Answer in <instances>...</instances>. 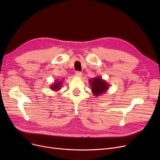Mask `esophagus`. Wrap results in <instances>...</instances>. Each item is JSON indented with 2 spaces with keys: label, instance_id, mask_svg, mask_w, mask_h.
<instances>
[{
  "label": "esophagus",
  "instance_id": "esophagus-1",
  "mask_svg": "<svg viewBox=\"0 0 160 160\" xmlns=\"http://www.w3.org/2000/svg\"><path fill=\"white\" fill-rule=\"evenodd\" d=\"M75 74L77 76V77H81L82 76V72H80V71H76V72H75Z\"/></svg>",
  "mask_w": 160,
  "mask_h": 160
}]
</instances>
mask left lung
I'll use <instances>...</instances> for the list:
<instances>
[{
    "mask_svg": "<svg viewBox=\"0 0 160 160\" xmlns=\"http://www.w3.org/2000/svg\"><path fill=\"white\" fill-rule=\"evenodd\" d=\"M91 86V90L93 91L95 96H98L102 94L108 89V84L106 82L102 80V78H95L93 80H90Z\"/></svg>",
    "mask_w": 160,
    "mask_h": 160,
    "instance_id": "8db88e82",
    "label": "left lung"
}]
</instances>
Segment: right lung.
<instances>
[{
  "instance_id": "right-lung-1",
  "label": "right lung",
  "mask_w": 160,
  "mask_h": 160,
  "mask_svg": "<svg viewBox=\"0 0 160 160\" xmlns=\"http://www.w3.org/2000/svg\"><path fill=\"white\" fill-rule=\"evenodd\" d=\"M61 84H62V83L60 82H55V83H54L53 85L51 86V89H52L54 90L60 89V87H61Z\"/></svg>"
}]
</instances>
